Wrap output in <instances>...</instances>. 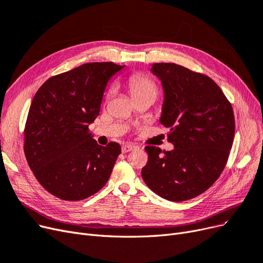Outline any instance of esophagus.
<instances>
[{
	"instance_id": "obj_1",
	"label": "esophagus",
	"mask_w": 263,
	"mask_h": 263,
	"mask_svg": "<svg viewBox=\"0 0 263 263\" xmlns=\"http://www.w3.org/2000/svg\"><path fill=\"white\" fill-rule=\"evenodd\" d=\"M137 145H133V144H124L122 146V153H128V152H131L133 149H137Z\"/></svg>"
}]
</instances>
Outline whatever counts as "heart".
<instances>
[{
	"label": "heart",
	"instance_id": "obj_1",
	"mask_svg": "<svg viewBox=\"0 0 263 263\" xmlns=\"http://www.w3.org/2000/svg\"><path fill=\"white\" fill-rule=\"evenodd\" d=\"M128 87L130 90V94L133 99L139 98L141 96L145 95H152L156 98L158 95V87L156 83L152 80L148 75L143 73H135L129 76L128 81ZM115 87L110 86L106 92V97L109 98L114 94Z\"/></svg>",
	"mask_w": 263,
	"mask_h": 263
}]
</instances>
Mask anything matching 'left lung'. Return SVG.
<instances>
[{
    "label": "left lung",
    "instance_id": "8db88e82",
    "mask_svg": "<svg viewBox=\"0 0 263 263\" xmlns=\"http://www.w3.org/2000/svg\"><path fill=\"white\" fill-rule=\"evenodd\" d=\"M165 101L160 123L173 151L145 146L142 178L166 200L180 202L205 192L226 166L235 135L232 104L208 75L175 63H155Z\"/></svg>",
    "mask_w": 263,
    "mask_h": 263
}]
</instances>
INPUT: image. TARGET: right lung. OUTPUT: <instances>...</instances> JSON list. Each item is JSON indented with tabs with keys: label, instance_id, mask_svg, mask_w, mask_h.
Returning a JSON list of instances; mask_svg holds the SVG:
<instances>
[{
	"label": "right lung",
	"instance_id": "add662e5",
	"mask_svg": "<svg viewBox=\"0 0 263 263\" xmlns=\"http://www.w3.org/2000/svg\"><path fill=\"white\" fill-rule=\"evenodd\" d=\"M123 66L91 62L48 79L33 96L24 129V153L49 193L80 201L107 183L120 144L98 145L88 125L100 111L107 83Z\"/></svg>",
	"mask_w": 263,
	"mask_h": 263
}]
</instances>
